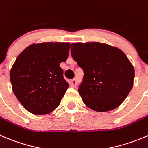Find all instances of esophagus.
Returning a JSON list of instances; mask_svg holds the SVG:
<instances>
[{"label":"esophagus","mask_w":148,"mask_h":148,"mask_svg":"<svg viewBox=\"0 0 148 148\" xmlns=\"http://www.w3.org/2000/svg\"><path fill=\"white\" fill-rule=\"evenodd\" d=\"M69 85L72 87H76L77 85V79H72L69 82Z\"/></svg>","instance_id":"esophagus-1"}]
</instances>
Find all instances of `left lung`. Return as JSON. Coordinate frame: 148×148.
Listing matches in <instances>:
<instances>
[{
    "label": "left lung",
    "mask_w": 148,
    "mask_h": 148,
    "mask_svg": "<svg viewBox=\"0 0 148 148\" xmlns=\"http://www.w3.org/2000/svg\"><path fill=\"white\" fill-rule=\"evenodd\" d=\"M72 58L84 71L78 92L90 108L105 112L120 106L131 91L132 64L119 48L100 42L72 43Z\"/></svg>",
    "instance_id": "8db88e82"
}]
</instances>
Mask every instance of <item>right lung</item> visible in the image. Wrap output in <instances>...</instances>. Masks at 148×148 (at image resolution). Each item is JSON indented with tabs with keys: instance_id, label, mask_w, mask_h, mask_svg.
<instances>
[{
	"instance_id": "1",
	"label": "right lung",
	"mask_w": 148,
	"mask_h": 148,
	"mask_svg": "<svg viewBox=\"0 0 148 148\" xmlns=\"http://www.w3.org/2000/svg\"><path fill=\"white\" fill-rule=\"evenodd\" d=\"M70 44H32L16 59L10 80L13 92L29 112L45 115L59 106L69 84L59 66L67 60Z\"/></svg>"
}]
</instances>
